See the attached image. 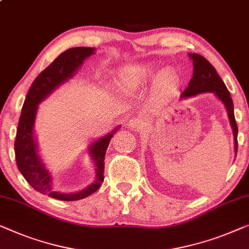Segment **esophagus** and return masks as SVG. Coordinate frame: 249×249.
Segmentation results:
<instances>
[{
  "label": "esophagus",
  "mask_w": 249,
  "mask_h": 249,
  "mask_svg": "<svg viewBox=\"0 0 249 249\" xmlns=\"http://www.w3.org/2000/svg\"><path fill=\"white\" fill-rule=\"evenodd\" d=\"M127 125L129 129H131V130H138V129L142 128L143 122H142V120H140L139 118H131L130 120L128 121Z\"/></svg>",
  "instance_id": "34e87169"
}]
</instances>
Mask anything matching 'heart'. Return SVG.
Masks as SVG:
<instances>
[{
    "label": "heart",
    "mask_w": 249,
    "mask_h": 249,
    "mask_svg": "<svg viewBox=\"0 0 249 249\" xmlns=\"http://www.w3.org/2000/svg\"><path fill=\"white\" fill-rule=\"evenodd\" d=\"M153 80V99L157 103L171 98L181 83L178 74L174 70L166 68L158 71V68L153 64L127 66L118 73V84L127 92L146 88Z\"/></svg>",
    "instance_id": "1"
}]
</instances>
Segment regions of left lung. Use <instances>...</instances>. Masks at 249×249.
<instances>
[{
  "mask_svg": "<svg viewBox=\"0 0 249 249\" xmlns=\"http://www.w3.org/2000/svg\"><path fill=\"white\" fill-rule=\"evenodd\" d=\"M189 57L193 62V76L191 78L189 86L182 93L181 99H189L191 96L201 94V93H213L215 98L225 106L228 119L233 133V145H235V155H237L238 143L237 135L238 128L233 114V103L230 98V93L226 88L225 83L219 76L214 67L199 53H189Z\"/></svg>",
  "mask_w": 249,
  "mask_h": 249,
  "instance_id": "1",
  "label": "left lung"
}]
</instances>
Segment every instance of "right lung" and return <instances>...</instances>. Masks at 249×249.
Returning a JSON list of instances; mask_svg holds the SVG:
<instances>
[{"instance_id": "right-lung-1", "label": "right lung", "mask_w": 249, "mask_h": 249, "mask_svg": "<svg viewBox=\"0 0 249 249\" xmlns=\"http://www.w3.org/2000/svg\"><path fill=\"white\" fill-rule=\"evenodd\" d=\"M92 47H75L60 53L53 62L38 75L29 89L18 124L14 142L18 168L26 181L36 191L60 201H76L91 196L100 189L104 181V158L112 136L120 129L118 125L110 132L93 140L89 146V155L95 166V178L85 189L74 193H63L53 189V178L39 154L37 138L35 136V122L39 104L65 83L73 78L89 56L94 55Z\"/></svg>"}]
</instances>
